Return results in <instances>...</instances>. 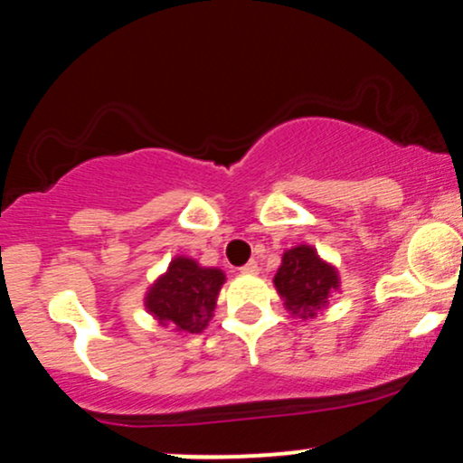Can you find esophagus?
Returning a JSON list of instances; mask_svg holds the SVG:
<instances>
[{"label": "esophagus", "instance_id": "34e87169", "mask_svg": "<svg viewBox=\"0 0 463 463\" xmlns=\"http://www.w3.org/2000/svg\"><path fill=\"white\" fill-rule=\"evenodd\" d=\"M242 273H258V262L256 260H250L247 265L241 267Z\"/></svg>", "mask_w": 463, "mask_h": 463}]
</instances>
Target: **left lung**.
<instances>
[{
	"instance_id": "obj_1",
	"label": "left lung",
	"mask_w": 463,
	"mask_h": 463,
	"mask_svg": "<svg viewBox=\"0 0 463 463\" xmlns=\"http://www.w3.org/2000/svg\"><path fill=\"white\" fill-rule=\"evenodd\" d=\"M276 289L285 298L287 309L302 317L316 316V309L325 307L337 291V273L320 260L311 247H293L282 256L278 269Z\"/></svg>"
}]
</instances>
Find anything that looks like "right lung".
I'll return each instance as SVG.
<instances>
[{
    "mask_svg": "<svg viewBox=\"0 0 463 463\" xmlns=\"http://www.w3.org/2000/svg\"><path fill=\"white\" fill-rule=\"evenodd\" d=\"M222 282V271L198 267L190 258H176L147 293L146 307L161 325L172 322L178 331L198 333L210 322Z\"/></svg>",
    "mask_w": 463,
    "mask_h": 463,
    "instance_id": "1",
    "label": "right lung"
}]
</instances>
